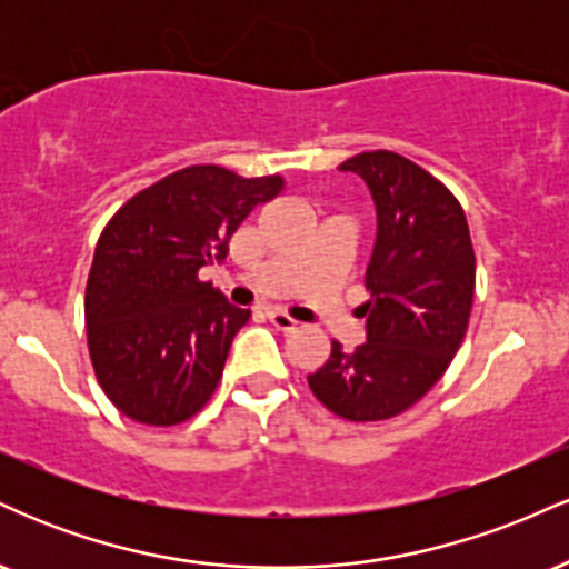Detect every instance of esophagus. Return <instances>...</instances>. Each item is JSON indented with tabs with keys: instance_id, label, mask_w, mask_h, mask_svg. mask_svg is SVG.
<instances>
[{
	"instance_id": "esophagus-1",
	"label": "esophagus",
	"mask_w": 569,
	"mask_h": 569,
	"mask_svg": "<svg viewBox=\"0 0 569 569\" xmlns=\"http://www.w3.org/2000/svg\"><path fill=\"white\" fill-rule=\"evenodd\" d=\"M267 318H270V323L276 326L278 331H283V335H289V331H297V321H293L291 316H286V312L270 310V312H267Z\"/></svg>"
}]
</instances>
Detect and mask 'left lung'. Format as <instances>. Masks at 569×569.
Instances as JSON below:
<instances>
[{"instance_id":"1","label":"left lung","mask_w":569,"mask_h":569,"mask_svg":"<svg viewBox=\"0 0 569 569\" xmlns=\"http://www.w3.org/2000/svg\"><path fill=\"white\" fill-rule=\"evenodd\" d=\"M377 206L367 267V342L307 377L312 396L350 422L390 420L441 380L460 350L476 291V253L460 200L443 181L390 149L342 162Z\"/></svg>"}]
</instances>
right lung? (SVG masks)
Listing matches in <instances>:
<instances>
[{
	"label": "right lung",
	"instance_id": "right-lung-1",
	"mask_svg": "<svg viewBox=\"0 0 569 569\" xmlns=\"http://www.w3.org/2000/svg\"><path fill=\"white\" fill-rule=\"evenodd\" d=\"M286 189L283 176L187 166L133 194L103 227L84 286L96 380L122 415L168 428L206 407L251 310L200 270L224 259L240 221Z\"/></svg>",
	"mask_w": 569,
	"mask_h": 569
}]
</instances>
